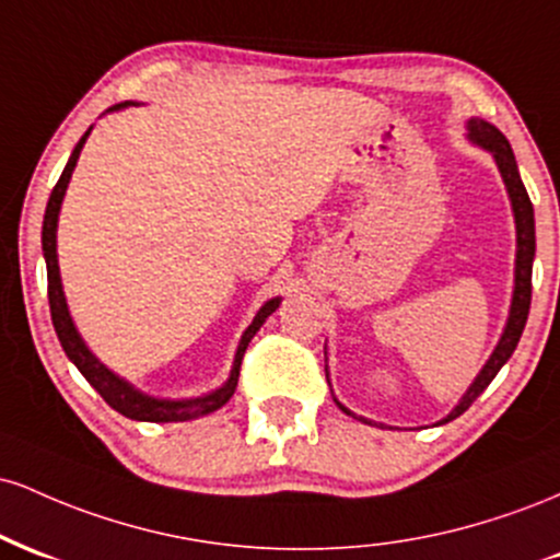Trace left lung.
<instances>
[{
    "mask_svg": "<svg viewBox=\"0 0 560 560\" xmlns=\"http://www.w3.org/2000/svg\"><path fill=\"white\" fill-rule=\"evenodd\" d=\"M468 139L474 144L485 147V150L492 152L494 163H498L500 176H503L508 197H511V208H513V218H516V279H513V300H511V313H508V324L503 329V337H500L498 347L490 355V361L485 363V369L479 371V376L474 378V384L468 387V392L460 397V402L450 410L447 419H442L440 423H447L453 419H458L460 413H466L471 408V402L490 387V382L498 376V371L503 369L508 358L513 355L516 350L518 339H522V331L526 326V316H529V305H532V260H535V208H532V199L526 195L522 176H518V165L516 158H513L511 144L503 133L498 131L492 124L487 120L471 118L468 120ZM345 413L350 410L345 408L342 402H337ZM352 416V413H350ZM365 423H371L369 419H361Z\"/></svg>",
    "mask_w": 560,
    "mask_h": 560,
    "instance_id": "8db88e82",
    "label": "left lung"
}]
</instances>
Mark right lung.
<instances>
[{
	"instance_id": "1",
	"label": "right lung",
	"mask_w": 560,
	"mask_h": 560,
	"mask_svg": "<svg viewBox=\"0 0 560 560\" xmlns=\"http://www.w3.org/2000/svg\"><path fill=\"white\" fill-rule=\"evenodd\" d=\"M131 105V102H120V105H113L110 110H120V107ZM92 131V128H89ZM89 131L83 133L79 144H75L73 155H70L66 171H62L60 182L55 184L52 195H49L47 202V213H44V226H42V249H44V260H47V292H49V313H52V324L57 331V339H60L62 350L70 361L75 363V369L86 376V382L105 397V402L110 408L124 413L126 419L133 421H155V423H168V421H191L199 419V416H208L213 410L221 408V405L229 402V397L234 395L236 382H240V369H242V358L244 350H247L249 339L258 334V329L266 324V318L279 307L281 298L268 300L266 305L260 307L258 316L253 318V324L247 326V331L242 334L240 347H236V355H234V365H231V376L229 382L223 384L221 389L210 392V395L202 397H189V400H160V397H150L144 392H139L133 384H128L126 378L115 376L107 365H102L96 358L92 355L86 345H83L81 334L75 331L73 318L68 313V302L66 294H62V281H60V266H57V215H60V205L62 197H66L68 182L73 176L75 168V160H79L81 150H83V141H86Z\"/></svg>"
}]
</instances>
